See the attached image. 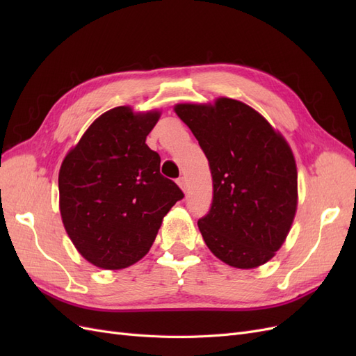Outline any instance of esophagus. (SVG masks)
I'll return each instance as SVG.
<instances>
[{
    "mask_svg": "<svg viewBox=\"0 0 356 356\" xmlns=\"http://www.w3.org/2000/svg\"><path fill=\"white\" fill-rule=\"evenodd\" d=\"M178 186L181 187V190L182 191H186L187 190V179H186V177H181V178H178Z\"/></svg>",
    "mask_w": 356,
    "mask_h": 356,
    "instance_id": "obj_1",
    "label": "esophagus"
}]
</instances>
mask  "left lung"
I'll list each match as a JSON object with an SVG mask.
<instances>
[{
  "label": "left lung",
  "instance_id": "8db88e82",
  "mask_svg": "<svg viewBox=\"0 0 356 356\" xmlns=\"http://www.w3.org/2000/svg\"><path fill=\"white\" fill-rule=\"evenodd\" d=\"M175 113L209 161L213 196L197 221L204 243L232 267L267 263L285 242L297 209V166L288 143L236 99L178 104Z\"/></svg>",
  "mask_w": 356,
  "mask_h": 356
}]
</instances>
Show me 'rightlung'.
<instances>
[{
    "mask_svg": "<svg viewBox=\"0 0 356 356\" xmlns=\"http://www.w3.org/2000/svg\"><path fill=\"white\" fill-rule=\"evenodd\" d=\"M159 117L117 106L96 118L62 161V221L77 251L96 267L118 270L141 260L161 220L184 197L160 174V156L145 144Z\"/></svg>",
    "mask_w": 356,
    "mask_h": 356,
    "instance_id": "right-lung-1",
    "label": "right lung"
}]
</instances>
